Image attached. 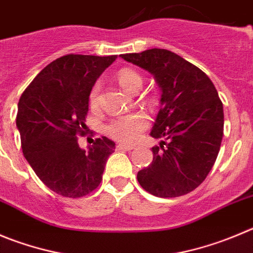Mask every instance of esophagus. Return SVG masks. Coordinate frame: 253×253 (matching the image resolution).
I'll return each instance as SVG.
<instances>
[{
    "label": "esophagus",
    "instance_id": "obj_1",
    "mask_svg": "<svg viewBox=\"0 0 253 253\" xmlns=\"http://www.w3.org/2000/svg\"><path fill=\"white\" fill-rule=\"evenodd\" d=\"M116 148L119 151H132L133 150V146H128V145H122V143H120V145L116 146Z\"/></svg>",
    "mask_w": 253,
    "mask_h": 253
}]
</instances>
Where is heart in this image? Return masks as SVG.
<instances>
[{"label": "heart", "mask_w": 253, "mask_h": 253, "mask_svg": "<svg viewBox=\"0 0 253 253\" xmlns=\"http://www.w3.org/2000/svg\"><path fill=\"white\" fill-rule=\"evenodd\" d=\"M117 82L125 91L131 93L137 92L142 86V79L140 75L129 68H124L117 73ZM98 91H100V84H94L88 93V103L92 108L98 106ZM147 119L143 113L120 116L106 126V133L113 140L131 143L140 137L141 132L147 128Z\"/></svg>", "instance_id": "b5f03b06"}]
</instances>
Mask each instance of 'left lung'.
I'll use <instances>...</instances> for the list:
<instances>
[{"label": "left lung", "mask_w": 253, "mask_h": 253, "mask_svg": "<svg viewBox=\"0 0 253 253\" xmlns=\"http://www.w3.org/2000/svg\"><path fill=\"white\" fill-rule=\"evenodd\" d=\"M147 71L161 89L151 136L152 164L137 173L142 188L157 197H178L201 185L218 155L223 106L206 73L169 49L121 55Z\"/></svg>", "instance_id": "obj_1"}]
</instances>
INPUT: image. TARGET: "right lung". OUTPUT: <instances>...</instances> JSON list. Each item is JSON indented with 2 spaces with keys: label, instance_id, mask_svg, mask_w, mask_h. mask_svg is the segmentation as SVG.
<instances>
[{
  "label": "right lung",
  "instance_id": "right-lung-1",
  "mask_svg": "<svg viewBox=\"0 0 253 253\" xmlns=\"http://www.w3.org/2000/svg\"><path fill=\"white\" fill-rule=\"evenodd\" d=\"M117 56L67 55L47 65L18 101L16 126L25 159L40 180L65 197H82L98 187L115 142L96 138L84 150L88 93Z\"/></svg>",
  "mask_w": 253,
  "mask_h": 253
}]
</instances>
